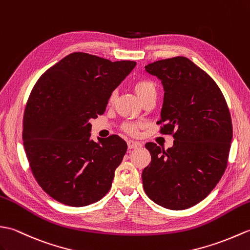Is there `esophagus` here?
I'll return each instance as SVG.
<instances>
[{
    "instance_id": "34e87169",
    "label": "esophagus",
    "mask_w": 250,
    "mask_h": 250,
    "mask_svg": "<svg viewBox=\"0 0 250 250\" xmlns=\"http://www.w3.org/2000/svg\"><path fill=\"white\" fill-rule=\"evenodd\" d=\"M127 146H128L129 149H132V148H136L138 146H140V143L137 142V141H134V140H128V141H127Z\"/></svg>"
}]
</instances>
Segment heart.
<instances>
[{"label": "heart", "instance_id": "obj_1", "mask_svg": "<svg viewBox=\"0 0 250 250\" xmlns=\"http://www.w3.org/2000/svg\"><path fill=\"white\" fill-rule=\"evenodd\" d=\"M132 90L136 93V95L139 97L140 101L142 102L144 98L152 95V94H156L157 91V85L153 80L151 79H139L134 82L132 84ZM115 98V94L112 93L109 97V104H112L114 102ZM139 128H140V124L138 123H126L123 126V129L129 135H137L139 132Z\"/></svg>", "mask_w": 250, "mask_h": 250}]
</instances>
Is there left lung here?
Wrapping results in <instances>:
<instances>
[{"label": "left lung", "instance_id": "obj_1", "mask_svg": "<svg viewBox=\"0 0 250 250\" xmlns=\"http://www.w3.org/2000/svg\"><path fill=\"white\" fill-rule=\"evenodd\" d=\"M165 88L159 132L173 136L165 149L146 147L151 163L143 169V188L155 203L185 209L202 201L220 181L228 165L232 121L228 104L212 77L184 57L146 66Z\"/></svg>", "mask_w": 250, "mask_h": 250}]
</instances>
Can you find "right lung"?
I'll use <instances>...</instances> for the list:
<instances>
[{"instance_id": "right-lung-1", "label": "right lung", "mask_w": 250, "mask_h": 250, "mask_svg": "<svg viewBox=\"0 0 250 250\" xmlns=\"http://www.w3.org/2000/svg\"><path fill=\"white\" fill-rule=\"evenodd\" d=\"M134 61L111 62L84 52L68 54L33 86L23 114V146L43 191L69 207L97 202L112 185L127 144L112 135L91 139V119L106 110Z\"/></svg>"}]
</instances>
